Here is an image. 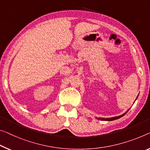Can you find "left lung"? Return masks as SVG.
I'll list each match as a JSON object with an SVG mask.
<instances>
[{
    "instance_id": "1",
    "label": "left lung",
    "mask_w": 150,
    "mask_h": 150,
    "mask_svg": "<svg viewBox=\"0 0 150 150\" xmlns=\"http://www.w3.org/2000/svg\"><path fill=\"white\" fill-rule=\"evenodd\" d=\"M136 98V99H137ZM125 114L120 115V116H118V117H111V118H107V119H105V118H97L98 119H100V120H102V121H112V120H115V119H119L120 117H123V115H125Z\"/></svg>"
}]
</instances>
